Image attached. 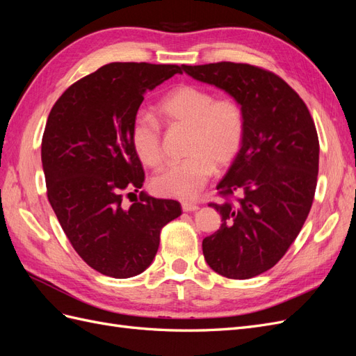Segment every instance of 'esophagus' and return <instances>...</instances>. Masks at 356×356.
<instances>
[{"instance_id": "obj_1", "label": "esophagus", "mask_w": 356, "mask_h": 356, "mask_svg": "<svg viewBox=\"0 0 356 356\" xmlns=\"http://www.w3.org/2000/svg\"><path fill=\"white\" fill-rule=\"evenodd\" d=\"M181 208L184 212H195L199 209V207L196 203H188V202H182L181 203Z\"/></svg>"}]
</instances>
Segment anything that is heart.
Returning <instances> with one entry per match:
<instances>
[{
  "instance_id": "heart-1",
  "label": "heart",
  "mask_w": 356,
  "mask_h": 356,
  "mask_svg": "<svg viewBox=\"0 0 356 356\" xmlns=\"http://www.w3.org/2000/svg\"><path fill=\"white\" fill-rule=\"evenodd\" d=\"M157 113L170 126L188 127V157L157 174L152 188L163 197L196 199L213 169L229 166L239 153L245 135L242 105L230 96L215 98L211 90L200 86L181 84L157 102ZM131 144L143 165H161V126L156 118L147 114L135 118Z\"/></svg>"
}]
</instances>
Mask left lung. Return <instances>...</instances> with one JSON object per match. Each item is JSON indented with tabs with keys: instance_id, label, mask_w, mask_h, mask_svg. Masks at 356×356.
Instances as JSON below:
<instances>
[{
	"instance_id": "obj_1",
	"label": "left lung",
	"mask_w": 356,
	"mask_h": 356,
	"mask_svg": "<svg viewBox=\"0 0 356 356\" xmlns=\"http://www.w3.org/2000/svg\"><path fill=\"white\" fill-rule=\"evenodd\" d=\"M182 70L227 92L245 114L242 147L217 186L225 202L209 203L222 224L203 239L204 260L229 279L261 275L285 255L314 203L319 168L314 118L272 71L234 62ZM234 194L240 196L233 202Z\"/></svg>"
}]
</instances>
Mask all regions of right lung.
Masks as SVG:
<instances>
[{
    "mask_svg": "<svg viewBox=\"0 0 356 356\" xmlns=\"http://www.w3.org/2000/svg\"><path fill=\"white\" fill-rule=\"evenodd\" d=\"M178 65L113 62L75 81L49 114L41 141L47 197L77 254L115 279L153 263L160 232L181 215L177 200L141 191L131 208L123 195L143 187L145 174L131 144V126L144 95Z\"/></svg>",
    "mask_w": 356,
    "mask_h": 356,
    "instance_id": "right-lung-1",
    "label": "right lung"
}]
</instances>
